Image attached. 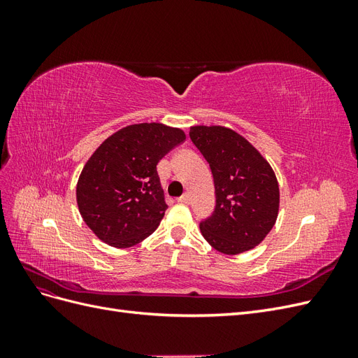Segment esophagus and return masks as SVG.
Returning <instances> with one entry per match:
<instances>
[{
	"mask_svg": "<svg viewBox=\"0 0 358 358\" xmlns=\"http://www.w3.org/2000/svg\"><path fill=\"white\" fill-rule=\"evenodd\" d=\"M178 201H179V203H185V204H188V203L191 201L189 194H188V192H185V194H183L182 197H179V199H178Z\"/></svg>",
	"mask_w": 358,
	"mask_h": 358,
	"instance_id": "obj_1",
	"label": "esophagus"
}]
</instances>
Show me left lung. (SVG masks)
Listing matches in <instances>:
<instances>
[{"label":"left lung","instance_id":"8db88e82","mask_svg":"<svg viewBox=\"0 0 358 358\" xmlns=\"http://www.w3.org/2000/svg\"><path fill=\"white\" fill-rule=\"evenodd\" d=\"M192 143L209 162L216 206L200 230L212 248L227 255L254 249L273 229L279 185L272 166L234 129L194 125Z\"/></svg>","mask_w":358,"mask_h":358}]
</instances>
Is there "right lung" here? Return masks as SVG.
I'll list each match as a JSON object with an SVG mask.
<instances>
[{"instance_id": "add662e5", "label": "right lung", "mask_w": 358, "mask_h": 358, "mask_svg": "<svg viewBox=\"0 0 358 358\" xmlns=\"http://www.w3.org/2000/svg\"><path fill=\"white\" fill-rule=\"evenodd\" d=\"M185 138L180 128L143 122L121 128L95 149L79 176L76 200L100 241L129 248L157 230L167 209L157 164Z\"/></svg>"}]
</instances>
